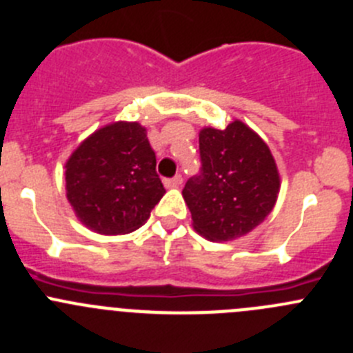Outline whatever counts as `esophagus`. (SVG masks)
Here are the masks:
<instances>
[{
  "mask_svg": "<svg viewBox=\"0 0 353 353\" xmlns=\"http://www.w3.org/2000/svg\"><path fill=\"white\" fill-rule=\"evenodd\" d=\"M182 173H176L173 176V179H166L164 180V185L166 187H179V185H182Z\"/></svg>",
  "mask_w": 353,
  "mask_h": 353,
  "instance_id": "34e87169",
  "label": "esophagus"
}]
</instances>
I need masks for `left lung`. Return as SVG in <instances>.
Listing matches in <instances>:
<instances>
[{"label": "left lung", "mask_w": 353, "mask_h": 353, "mask_svg": "<svg viewBox=\"0 0 353 353\" xmlns=\"http://www.w3.org/2000/svg\"><path fill=\"white\" fill-rule=\"evenodd\" d=\"M199 174L182 194L194 229L210 241H232L260 225L279 194V173L267 143L241 121L199 133Z\"/></svg>", "instance_id": "8db88e82"}]
</instances>
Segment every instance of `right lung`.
<instances>
[{
	"label": "right lung",
	"mask_w": 353,
	"mask_h": 353,
	"mask_svg": "<svg viewBox=\"0 0 353 353\" xmlns=\"http://www.w3.org/2000/svg\"><path fill=\"white\" fill-rule=\"evenodd\" d=\"M65 189L79 220L107 236L139 229L166 192L145 128L123 121L100 128L74 150Z\"/></svg>",
	"instance_id": "1"
}]
</instances>
